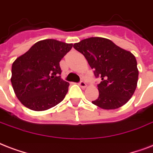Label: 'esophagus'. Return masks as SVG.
I'll return each instance as SVG.
<instances>
[{"instance_id":"obj_1","label":"esophagus","mask_w":153,"mask_h":153,"mask_svg":"<svg viewBox=\"0 0 153 153\" xmlns=\"http://www.w3.org/2000/svg\"><path fill=\"white\" fill-rule=\"evenodd\" d=\"M78 85H80V87L82 88H86V86H87V85H86V83H85V81H83V80L80 81V83H79Z\"/></svg>"}]
</instances>
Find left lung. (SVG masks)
Returning a JSON list of instances; mask_svg holds the SVG:
<instances>
[{
    "instance_id": "1",
    "label": "left lung",
    "mask_w": 153,
    "mask_h": 153,
    "mask_svg": "<svg viewBox=\"0 0 153 153\" xmlns=\"http://www.w3.org/2000/svg\"><path fill=\"white\" fill-rule=\"evenodd\" d=\"M85 56L98 84L99 97L92 101L103 109H116L129 100L137 88L139 71L136 57L131 52L103 37L84 39L73 45Z\"/></svg>"
}]
</instances>
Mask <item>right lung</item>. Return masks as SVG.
<instances>
[{
	"mask_svg": "<svg viewBox=\"0 0 153 153\" xmlns=\"http://www.w3.org/2000/svg\"><path fill=\"white\" fill-rule=\"evenodd\" d=\"M73 45L46 39L16 58L12 65L11 83L22 105L33 111H45L64 100L69 84L60 78V61Z\"/></svg>",
	"mask_w": 153,
	"mask_h": 153,
	"instance_id": "add662e5",
	"label": "right lung"
}]
</instances>
